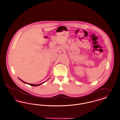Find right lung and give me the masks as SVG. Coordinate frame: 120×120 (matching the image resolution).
<instances>
[{
    "label": "right lung",
    "instance_id": "add662e5",
    "mask_svg": "<svg viewBox=\"0 0 120 120\" xmlns=\"http://www.w3.org/2000/svg\"><path fill=\"white\" fill-rule=\"evenodd\" d=\"M49 78L48 80H47L46 81H47L48 80H49ZM19 80H21L22 82H23L24 83H25V84H28V85H30V86H40V85H41V84H43V83H44L45 82H46V81H45V82H44L43 83H40V84H37V85H34V84H29V83H26V82H24V81H23L22 80H21V79H20V78H19Z\"/></svg>",
    "mask_w": 120,
    "mask_h": 120
}]
</instances>
